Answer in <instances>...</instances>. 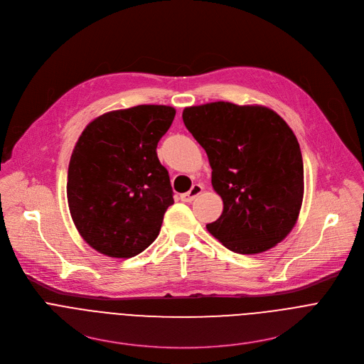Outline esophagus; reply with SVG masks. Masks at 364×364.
I'll return each instance as SVG.
<instances>
[{"label": "esophagus", "instance_id": "esophagus-1", "mask_svg": "<svg viewBox=\"0 0 364 364\" xmlns=\"http://www.w3.org/2000/svg\"><path fill=\"white\" fill-rule=\"evenodd\" d=\"M201 191H203V187H201L200 184H194V186L190 188V191L181 194V200L186 201V203H190V201H193L198 194H201Z\"/></svg>", "mask_w": 364, "mask_h": 364}]
</instances>
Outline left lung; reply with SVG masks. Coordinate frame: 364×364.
I'll list each match as a JSON object with an SVG mask.
<instances>
[{
  "mask_svg": "<svg viewBox=\"0 0 364 364\" xmlns=\"http://www.w3.org/2000/svg\"><path fill=\"white\" fill-rule=\"evenodd\" d=\"M186 128L204 148L223 213L205 228L228 249L255 255L284 240L304 197L299 144L272 109L212 102L183 111Z\"/></svg>",
  "mask_w": 364,
  "mask_h": 364,
  "instance_id": "8db88e82",
  "label": "left lung"
}]
</instances>
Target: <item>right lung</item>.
Returning <instances> with one entry per match:
<instances>
[{
  "label": "right lung",
  "instance_id": "1",
  "mask_svg": "<svg viewBox=\"0 0 364 364\" xmlns=\"http://www.w3.org/2000/svg\"><path fill=\"white\" fill-rule=\"evenodd\" d=\"M176 109L138 105L93 119L68 171V203L83 240L102 255L132 257L157 239L174 203L157 145Z\"/></svg>",
  "mask_w": 364,
  "mask_h": 364
}]
</instances>
